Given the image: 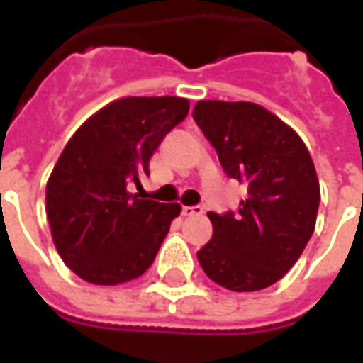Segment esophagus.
Listing matches in <instances>:
<instances>
[{"mask_svg": "<svg viewBox=\"0 0 363 363\" xmlns=\"http://www.w3.org/2000/svg\"><path fill=\"white\" fill-rule=\"evenodd\" d=\"M182 213L184 216H200V213H204V208L202 206H184Z\"/></svg>", "mask_w": 363, "mask_h": 363, "instance_id": "obj_1", "label": "esophagus"}]
</instances>
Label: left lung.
Here are the masks:
<instances>
[{
  "label": "left lung",
  "mask_w": 363,
  "mask_h": 363,
  "mask_svg": "<svg viewBox=\"0 0 363 363\" xmlns=\"http://www.w3.org/2000/svg\"><path fill=\"white\" fill-rule=\"evenodd\" d=\"M192 116L228 177L247 186L237 212L208 213L213 235L198 262L231 291L268 288L296 264L315 231L320 189L311 155L260 104L198 101Z\"/></svg>",
  "instance_id": "left-lung-1"
}]
</instances>
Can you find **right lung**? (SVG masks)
I'll return each instance as SVG.
<instances>
[{"label":"right lung","instance_id":"add662e5","mask_svg":"<svg viewBox=\"0 0 363 363\" xmlns=\"http://www.w3.org/2000/svg\"><path fill=\"white\" fill-rule=\"evenodd\" d=\"M190 104L182 96H126L72 135L46 184V216L66 267L82 280L116 286L155 260L181 204L128 192L150 174V157Z\"/></svg>","mask_w":363,"mask_h":363}]
</instances>
